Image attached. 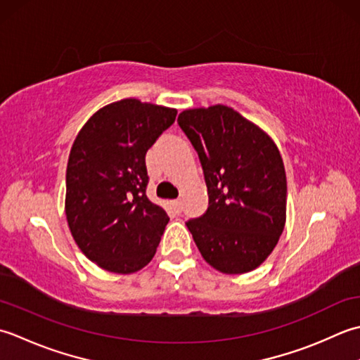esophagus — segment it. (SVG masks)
I'll use <instances>...</instances> for the list:
<instances>
[{"mask_svg": "<svg viewBox=\"0 0 360 360\" xmlns=\"http://www.w3.org/2000/svg\"><path fill=\"white\" fill-rule=\"evenodd\" d=\"M172 207L175 208V211L180 212L183 210V203H181V199H175L172 200Z\"/></svg>", "mask_w": 360, "mask_h": 360, "instance_id": "34e87169", "label": "esophagus"}]
</instances>
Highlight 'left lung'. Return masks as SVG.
I'll return each mask as SVG.
<instances>
[{
    "label": "left lung",
    "mask_w": 360,
    "mask_h": 360,
    "mask_svg": "<svg viewBox=\"0 0 360 360\" xmlns=\"http://www.w3.org/2000/svg\"><path fill=\"white\" fill-rule=\"evenodd\" d=\"M179 126L199 155L208 210L186 222L203 259L226 275L259 267L285 224L283 158L266 131L226 105L189 108Z\"/></svg>",
    "instance_id": "left-lung-1"
}]
</instances>
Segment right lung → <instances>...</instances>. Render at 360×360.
<instances>
[{"label": "right lung", "instance_id": "add662e5", "mask_svg": "<svg viewBox=\"0 0 360 360\" xmlns=\"http://www.w3.org/2000/svg\"><path fill=\"white\" fill-rule=\"evenodd\" d=\"M175 116V108L121 99L98 110L72 143L65 214L76 244L101 269L134 274L157 252L169 217L146 195V152Z\"/></svg>", "mask_w": 360, "mask_h": 360}]
</instances>
